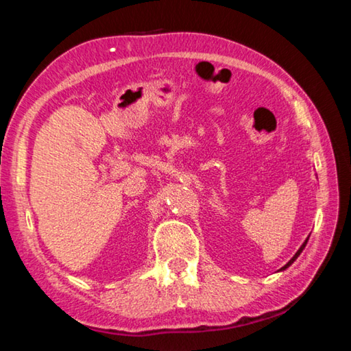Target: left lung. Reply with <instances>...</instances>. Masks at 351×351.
I'll list each match as a JSON object with an SVG mask.
<instances>
[{
  "mask_svg": "<svg viewBox=\"0 0 351 351\" xmlns=\"http://www.w3.org/2000/svg\"><path fill=\"white\" fill-rule=\"evenodd\" d=\"M308 239H310V235H308V237H306V240H305L304 243H302V246L299 247V251H297V252L294 254V257H293V258H291V260L288 261V263H287V265H285V266H282V268H280V269H278V271H285V269H287V268H289V266L294 263V261L297 260V257H299V255L302 254V251H304V249H305V246H306V243H308Z\"/></svg>",
  "mask_w": 351,
  "mask_h": 351,
  "instance_id": "obj_1",
  "label": "left lung"
}]
</instances>
